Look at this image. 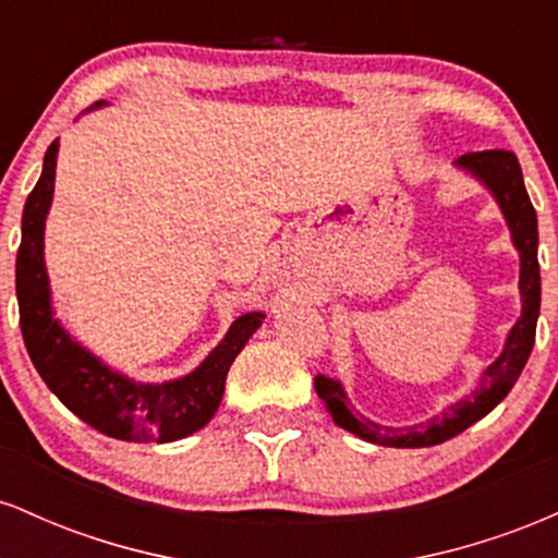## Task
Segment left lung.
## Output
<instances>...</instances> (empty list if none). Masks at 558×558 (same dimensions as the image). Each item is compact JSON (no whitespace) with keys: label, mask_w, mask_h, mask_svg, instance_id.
Segmentation results:
<instances>
[{"label":"left lung","mask_w":558,"mask_h":558,"mask_svg":"<svg viewBox=\"0 0 558 558\" xmlns=\"http://www.w3.org/2000/svg\"><path fill=\"white\" fill-rule=\"evenodd\" d=\"M459 165L483 181L493 191V196L501 204L506 222L511 228V239L514 246L520 248L522 272H520V293H522V317L509 332L504 354L485 369L480 388L472 396H466L459 403H453L448 412L440 417H433L425 425L414 427H386L369 422L362 414H354L345 399L341 383L330 380V377L317 375L315 390L317 396L328 403L336 425L343 430L360 435L377 446H393V448H425L438 446L453 435L464 433L466 427L475 425L485 414L493 412L506 399L517 377L527 364L530 351L535 343V325L537 312H541V265H537V215L533 202H530L527 189L522 181L520 159L509 149H485V151H466L459 157Z\"/></svg>","instance_id":"obj_1"}]
</instances>
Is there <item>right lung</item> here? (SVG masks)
<instances>
[{"label": "right lung", "instance_id": "right-lung-1", "mask_svg": "<svg viewBox=\"0 0 558 558\" xmlns=\"http://www.w3.org/2000/svg\"><path fill=\"white\" fill-rule=\"evenodd\" d=\"M57 141L44 155V170L23 209V239L15 262L21 330L31 362L49 390L94 430L133 444H170L202 430L215 417L226 393V377L239 351L265 315L239 317L222 343L181 380L144 386L107 369L52 319L49 280L44 267V220L54 194Z\"/></svg>", "mask_w": 558, "mask_h": 558}]
</instances>
